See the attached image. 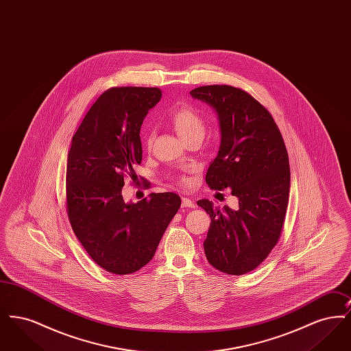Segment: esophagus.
<instances>
[{
	"label": "esophagus",
	"mask_w": 351,
	"mask_h": 351,
	"mask_svg": "<svg viewBox=\"0 0 351 351\" xmlns=\"http://www.w3.org/2000/svg\"><path fill=\"white\" fill-rule=\"evenodd\" d=\"M182 205L186 206V208H195V202L192 200H189V199H186V197L182 199Z\"/></svg>",
	"instance_id": "34e87169"
}]
</instances>
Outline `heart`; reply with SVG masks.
<instances>
[{"mask_svg":"<svg viewBox=\"0 0 351 351\" xmlns=\"http://www.w3.org/2000/svg\"><path fill=\"white\" fill-rule=\"evenodd\" d=\"M169 121L173 125L175 130L186 142L191 138L195 136H204L205 134V122L199 114L197 110H195L192 106L184 104L178 108H175L171 114ZM154 139V133L149 130L146 133V145L151 146ZM182 183H186V179H182Z\"/></svg>","mask_w":351,"mask_h":351,"instance_id":"heart-1","label":"heart"}]
</instances>
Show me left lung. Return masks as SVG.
I'll use <instances>...</instances> for the list:
<instances>
[{
  "mask_svg": "<svg viewBox=\"0 0 351 351\" xmlns=\"http://www.w3.org/2000/svg\"><path fill=\"white\" fill-rule=\"evenodd\" d=\"M217 112L221 146L208 168L209 188H232L238 208L199 200L210 216L204 241L208 262L221 272L245 275L276 246L289 199L291 172L283 136L267 109L243 89L205 85L189 92Z\"/></svg>",
  "mask_w": 351,
  "mask_h": 351,
  "instance_id": "8db88e82",
  "label": "left lung"
}]
</instances>
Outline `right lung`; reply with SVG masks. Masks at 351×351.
Returning <instances> with one entry per match:
<instances>
[{
	"instance_id": "obj_1",
	"label": "right lung",
	"mask_w": 351,
	"mask_h": 351,
	"mask_svg": "<svg viewBox=\"0 0 351 351\" xmlns=\"http://www.w3.org/2000/svg\"><path fill=\"white\" fill-rule=\"evenodd\" d=\"M162 97L159 88L105 90L85 114L68 151L66 208L72 230L88 255L108 272L128 275L146 266L178 213L172 192L128 204L125 179L142 162L141 126ZM150 185L145 182V186Z\"/></svg>"
}]
</instances>
